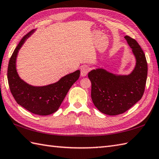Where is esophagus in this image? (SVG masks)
I'll list each match as a JSON object with an SVG mask.
<instances>
[{"instance_id":"esophagus-1","label":"esophagus","mask_w":159,"mask_h":159,"mask_svg":"<svg viewBox=\"0 0 159 159\" xmlns=\"http://www.w3.org/2000/svg\"><path fill=\"white\" fill-rule=\"evenodd\" d=\"M89 67L87 66H84L80 68V74H81L82 76H85L87 73L89 72Z\"/></svg>"}]
</instances>
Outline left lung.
Here are the masks:
<instances>
[{
	"mask_svg": "<svg viewBox=\"0 0 159 159\" xmlns=\"http://www.w3.org/2000/svg\"><path fill=\"white\" fill-rule=\"evenodd\" d=\"M124 38L136 59L133 72L128 75H117L98 68L88 74L94 105L100 112L109 116L126 112L140 100L146 83L148 64L143 50L135 39L128 35Z\"/></svg>",
	"mask_w": 159,
	"mask_h": 159,
	"instance_id": "obj_1",
	"label": "left lung"
}]
</instances>
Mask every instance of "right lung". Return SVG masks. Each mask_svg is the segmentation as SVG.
I'll return each instance as SVG.
<instances>
[{
	"instance_id": "add662e5",
	"label": "right lung",
	"mask_w": 159,
	"mask_h": 159,
	"mask_svg": "<svg viewBox=\"0 0 159 159\" xmlns=\"http://www.w3.org/2000/svg\"><path fill=\"white\" fill-rule=\"evenodd\" d=\"M34 30L20 40L10 58L7 79L9 89L18 104L36 115L48 116L59 109L70 87L79 79L80 70L62 77L59 81L45 86H33L20 79L16 70V58L20 48Z\"/></svg>"
}]
</instances>
